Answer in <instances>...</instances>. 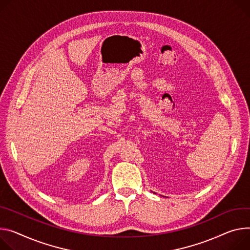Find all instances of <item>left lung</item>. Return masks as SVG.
<instances>
[{"instance_id":"8db88e82","label":"left lung","mask_w":250,"mask_h":250,"mask_svg":"<svg viewBox=\"0 0 250 250\" xmlns=\"http://www.w3.org/2000/svg\"><path fill=\"white\" fill-rule=\"evenodd\" d=\"M154 193H155V192H154Z\"/></svg>"}]
</instances>
